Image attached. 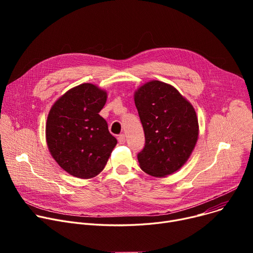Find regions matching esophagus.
I'll list each match as a JSON object with an SVG mask.
<instances>
[{"label":"esophagus","instance_id":"1","mask_svg":"<svg viewBox=\"0 0 253 253\" xmlns=\"http://www.w3.org/2000/svg\"><path fill=\"white\" fill-rule=\"evenodd\" d=\"M118 140L121 144H124L126 142V135L125 134H120L119 137H118Z\"/></svg>","mask_w":253,"mask_h":253}]
</instances>
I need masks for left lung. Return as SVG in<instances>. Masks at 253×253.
<instances>
[{
	"label": "left lung",
	"mask_w": 253,
	"mask_h": 253,
	"mask_svg": "<svg viewBox=\"0 0 253 253\" xmlns=\"http://www.w3.org/2000/svg\"><path fill=\"white\" fill-rule=\"evenodd\" d=\"M134 102L145 137L137 155L140 168L155 177L174 173L189 160L198 140L194 106L176 88L156 80L135 90Z\"/></svg>",
	"instance_id": "8db88e82"
}]
</instances>
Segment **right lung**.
Returning <instances> with one entry per match:
<instances>
[{"instance_id":"right-lung-1","label":"right lung","mask_w":253,"mask_h":253,"mask_svg":"<svg viewBox=\"0 0 253 253\" xmlns=\"http://www.w3.org/2000/svg\"><path fill=\"white\" fill-rule=\"evenodd\" d=\"M108 93L84 83L66 91L51 106L46 141L52 158L69 174L88 179L98 175L116 147L108 123L99 115Z\"/></svg>"}]
</instances>
